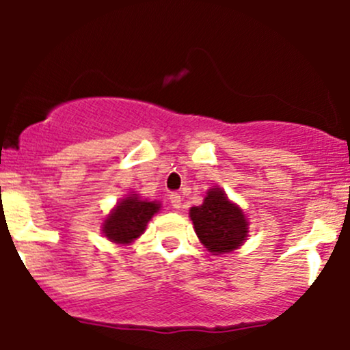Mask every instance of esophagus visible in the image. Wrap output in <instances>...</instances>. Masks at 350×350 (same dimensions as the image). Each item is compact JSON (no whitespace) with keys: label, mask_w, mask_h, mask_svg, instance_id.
Returning a JSON list of instances; mask_svg holds the SVG:
<instances>
[{"label":"esophagus","mask_w":350,"mask_h":350,"mask_svg":"<svg viewBox=\"0 0 350 350\" xmlns=\"http://www.w3.org/2000/svg\"><path fill=\"white\" fill-rule=\"evenodd\" d=\"M169 201H171V204L174 210H179V208L183 206V198H181V195H178V193H172V195L169 196Z\"/></svg>","instance_id":"1"}]
</instances>
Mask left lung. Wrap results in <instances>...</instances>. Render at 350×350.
<instances>
[{"mask_svg":"<svg viewBox=\"0 0 350 350\" xmlns=\"http://www.w3.org/2000/svg\"><path fill=\"white\" fill-rule=\"evenodd\" d=\"M200 242L213 256L241 247L249 234V221L242 208L230 201L224 189H208L203 203L189 210Z\"/></svg>","mask_w":350,"mask_h":350,"instance_id":"1","label":"left lung"}]
</instances>
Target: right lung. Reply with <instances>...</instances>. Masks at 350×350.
Masks as SVG:
<instances>
[{"instance_id": "1", "label": "right lung", "mask_w": 350, "mask_h": 350, "mask_svg": "<svg viewBox=\"0 0 350 350\" xmlns=\"http://www.w3.org/2000/svg\"><path fill=\"white\" fill-rule=\"evenodd\" d=\"M161 208L157 201L142 200L139 195H129L109 211L103 224V234L109 242L126 245L146 232L150 218Z\"/></svg>"}]
</instances>
